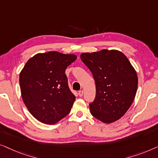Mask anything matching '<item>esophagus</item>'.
<instances>
[{
    "label": "esophagus",
    "mask_w": 158,
    "mask_h": 158,
    "mask_svg": "<svg viewBox=\"0 0 158 158\" xmlns=\"http://www.w3.org/2000/svg\"><path fill=\"white\" fill-rule=\"evenodd\" d=\"M83 94H84L83 90H80L79 92V93H78V94H79V97H82V96H83Z\"/></svg>",
    "instance_id": "obj_1"
}]
</instances>
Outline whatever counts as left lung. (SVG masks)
Segmentation results:
<instances>
[{"label": "left lung", "mask_w": 158, "mask_h": 158, "mask_svg": "<svg viewBox=\"0 0 158 158\" xmlns=\"http://www.w3.org/2000/svg\"><path fill=\"white\" fill-rule=\"evenodd\" d=\"M80 58L92 72L96 84V97L89 104L92 114L106 124L118 120L136 95L138 78L135 68L118 50L82 53Z\"/></svg>", "instance_id": "obj_1"}]
</instances>
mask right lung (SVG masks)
Instances as JSON below:
<instances>
[{"label": "right lung", "mask_w": 158, "mask_h": 158, "mask_svg": "<svg viewBox=\"0 0 158 158\" xmlns=\"http://www.w3.org/2000/svg\"><path fill=\"white\" fill-rule=\"evenodd\" d=\"M77 58L54 51L39 53L26 62L19 76L21 97L37 120L54 124L69 113L76 97L65 70Z\"/></svg>", "instance_id": "1"}]
</instances>
